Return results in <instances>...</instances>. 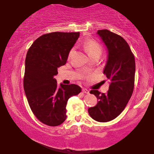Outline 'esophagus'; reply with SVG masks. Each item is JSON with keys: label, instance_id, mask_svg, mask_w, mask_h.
<instances>
[{"label": "esophagus", "instance_id": "34e87169", "mask_svg": "<svg viewBox=\"0 0 154 154\" xmlns=\"http://www.w3.org/2000/svg\"><path fill=\"white\" fill-rule=\"evenodd\" d=\"M82 92L84 93H86V94H88V93H89V91H88V90H87V89H85V88H83Z\"/></svg>", "mask_w": 154, "mask_h": 154}]
</instances>
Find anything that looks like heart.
Listing matches in <instances>:
<instances>
[{"instance_id": "1", "label": "heart", "mask_w": 154, "mask_h": 154, "mask_svg": "<svg viewBox=\"0 0 154 154\" xmlns=\"http://www.w3.org/2000/svg\"><path fill=\"white\" fill-rule=\"evenodd\" d=\"M84 48L86 51V52L88 53L89 56L96 54H100L102 51V48L99 44L93 40H86L84 43ZM74 51H75L74 48H72L70 51L69 54V56H71V55L74 53Z\"/></svg>"}]
</instances>
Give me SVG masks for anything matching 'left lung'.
Wrapping results in <instances>:
<instances>
[{
  "instance_id": "left-lung-1",
  "label": "left lung",
  "mask_w": 154,
  "mask_h": 154,
  "mask_svg": "<svg viewBox=\"0 0 154 154\" xmlns=\"http://www.w3.org/2000/svg\"><path fill=\"white\" fill-rule=\"evenodd\" d=\"M97 34L108 51L103 74L110 85L106 93L95 90L90 92L98 101L95 106L88 109V113L95 121L106 122L117 117L131 98L135 84V61L131 49L122 37L108 29L98 30Z\"/></svg>"
}]
</instances>
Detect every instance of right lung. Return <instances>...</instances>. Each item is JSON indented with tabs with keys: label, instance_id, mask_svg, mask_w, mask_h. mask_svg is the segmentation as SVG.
Masks as SVG:
<instances>
[{
	"label": "right lung",
	"instance_id": "add662e5",
	"mask_svg": "<svg viewBox=\"0 0 154 154\" xmlns=\"http://www.w3.org/2000/svg\"><path fill=\"white\" fill-rule=\"evenodd\" d=\"M79 32L48 33L39 37L26 56L24 89L32 111L48 126L60 125L66 118V106L81 88L75 84L57 85L54 76L66 63Z\"/></svg>",
	"mask_w": 154,
	"mask_h": 154
}]
</instances>
